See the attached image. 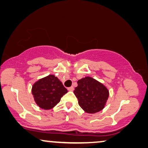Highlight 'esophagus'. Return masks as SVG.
Here are the masks:
<instances>
[{
  "instance_id": "obj_1",
  "label": "esophagus",
  "mask_w": 148,
  "mask_h": 148,
  "mask_svg": "<svg viewBox=\"0 0 148 148\" xmlns=\"http://www.w3.org/2000/svg\"><path fill=\"white\" fill-rule=\"evenodd\" d=\"M68 90L69 91L74 90V87L73 86H70V87H69V88H68Z\"/></svg>"
}]
</instances>
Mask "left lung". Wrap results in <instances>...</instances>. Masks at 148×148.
<instances>
[{
  "label": "left lung",
  "instance_id": "1",
  "mask_svg": "<svg viewBox=\"0 0 148 148\" xmlns=\"http://www.w3.org/2000/svg\"><path fill=\"white\" fill-rule=\"evenodd\" d=\"M74 93L80 107L88 113H97L105 107L109 98V90L102 83L86 76L78 80Z\"/></svg>",
  "mask_w": 148,
  "mask_h": 148
}]
</instances>
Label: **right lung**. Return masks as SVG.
Instances as JSON below:
<instances>
[{
  "instance_id": "add662e5",
  "label": "right lung",
  "mask_w": 148,
  "mask_h": 148,
  "mask_svg": "<svg viewBox=\"0 0 148 148\" xmlns=\"http://www.w3.org/2000/svg\"><path fill=\"white\" fill-rule=\"evenodd\" d=\"M32 91L35 103L45 110L52 109L68 92L67 89L54 75H49L35 82Z\"/></svg>"
}]
</instances>
